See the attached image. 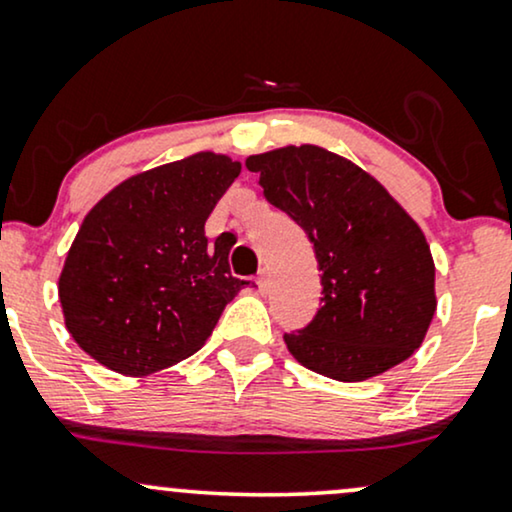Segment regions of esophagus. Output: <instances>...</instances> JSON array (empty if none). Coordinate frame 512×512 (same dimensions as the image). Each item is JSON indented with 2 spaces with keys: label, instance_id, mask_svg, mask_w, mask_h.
<instances>
[{
  "label": "esophagus",
  "instance_id": "obj_1",
  "mask_svg": "<svg viewBox=\"0 0 512 512\" xmlns=\"http://www.w3.org/2000/svg\"><path fill=\"white\" fill-rule=\"evenodd\" d=\"M255 283H257V288H260V293H267V288H269V278H267V271H262V274L255 278Z\"/></svg>",
  "mask_w": 512,
  "mask_h": 512
}]
</instances>
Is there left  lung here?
I'll list each match as a JSON object with an SVG mask.
<instances>
[{"instance_id":"8db88e82","label":"left lung","mask_w":512,"mask_h":512,"mask_svg":"<svg viewBox=\"0 0 512 512\" xmlns=\"http://www.w3.org/2000/svg\"><path fill=\"white\" fill-rule=\"evenodd\" d=\"M264 196L314 243L321 309L288 352L309 371L361 383L423 345L437 309L435 260L423 229L373 174L316 144L250 155Z\"/></svg>"}]
</instances>
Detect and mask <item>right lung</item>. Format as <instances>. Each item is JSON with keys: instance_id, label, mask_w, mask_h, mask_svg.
Segmentation results:
<instances>
[{"instance_id": "1", "label": "right lung", "mask_w": 512, "mask_h": 512, "mask_svg": "<svg viewBox=\"0 0 512 512\" xmlns=\"http://www.w3.org/2000/svg\"><path fill=\"white\" fill-rule=\"evenodd\" d=\"M241 174L226 153L198 151L120 181L70 245L58 300L68 333L129 378L165 371L210 338L248 281L229 248H208L205 219Z\"/></svg>"}]
</instances>
